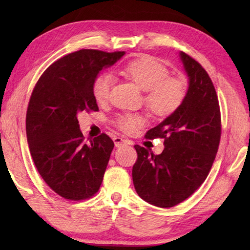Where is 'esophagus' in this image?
I'll list each match as a JSON object with an SVG mask.
<instances>
[{"label": "esophagus", "instance_id": "obj_1", "mask_svg": "<svg viewBox=\"0 0 250 250\" xmlns=\"http://www.w3.org/2000/svg\"><path fill=\"white\" fill-rule=\"evenodd\" d=\"M114 143H115V146L116 147H121L124 145H131L132 142L129 141V140H125L122 139V137H119V136H115L114 137Z\"/></svg>", "mask_w": 250, "mask_h": 250}]
</instances>
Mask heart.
<instances>
[{
	"label": "heart",
	"mask_w": 250,
	"mask_h": 250,
	"mask_svg": "<svg viewBox=\"0 0 250 250\" xmlns=\"http://www.w3.org/2000/svg\"><path fill=\"white\" fill-rule=\"evenodd\" d=\"M120 74L131 79L145 91L144 102L151 113L159 117L174 114L187 94V83L178 76L167 75L168 71L162 63L149 56H144L129 62L120 70ZM114 84V77L103 73L94 79L92 94L99 104L108 102ZM145 124L144 116L128 113L120 115L116 120L117 128L133 133Z\"/></svg>",
	"instance_id": "obj_1"
}]
</instances>
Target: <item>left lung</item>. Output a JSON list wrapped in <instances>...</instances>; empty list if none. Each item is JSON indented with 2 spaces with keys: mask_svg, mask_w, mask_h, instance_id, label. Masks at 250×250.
Listing matches in <instances>:
<instances>
[{
  "mask_svg": "<svg viewBox=\"0 0 250 250\" xmlns=\"http://www.w3.org/2000/svg\"><path fill=\"white\" fill-rule=\"evenodd\" d=\"M188 76V90L180 107L146 133L164 139L160 155L135 145L132 169L134 188L151 205L168 208L188 199L204 183L218 150L221 118L213 82L199 62L179 52Z\"/></svg>",
  "mask_w": 250,
  "mask_h": 250,
  "instance_id": "8db88e82",
  "label": "left lung"
}]
</instances>
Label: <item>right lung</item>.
Segmentation results:
<instances>
[{
  "instance_id": "right-lung-1",
  "label": "right lung",
  "mask_w": 250,
  "mask_h": 250,
  "mask_svg": "<svg viewBox=\"0 0 250 250\" xmlns=\"http://www.w3.org/2000/svg\"><path fill=\"white\" fill-rule=\"evenodd\" d=\"M125 54L72 52L52 63L33 89L25 119L30 152L42 178L62 198L89 199L103 182L114 142L105 133L84 142L77 116L99 110L94 79Z\"/></svg>"
}]
</instances>
